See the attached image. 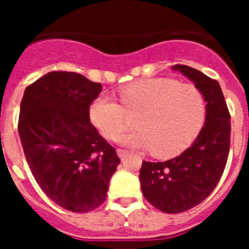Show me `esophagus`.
I'll use <instances>...</instances> for the list:
<instances>
[{
    "instance_id": "esophagus-1",
    "label": "esophagus",
    "mask_w": 249,
    "mask_h": 249,
    "mask_svg": "<svg viewBox=\"0 0 249 249\" xmlns=\"http://www.w3.org/2000/svg\"><path fill=\"white\" fill-rule=\"evenodd\" d=\"M117 155H118V157L121 158V160H123V158L128 155V152L124 151V149H117Z\"/></svg>"
}]
</instances>
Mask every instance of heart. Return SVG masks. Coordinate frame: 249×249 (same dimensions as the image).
<instances>
[{"label": "heart", "mask_w": 249, "mask_h": 249, "mask_svg": "<svg viewBox=\"0 0 249 249\" xmlns=\"http://www.w3.org/2000/svg\"><path fill=\"white\" fill-rule=\"evenodd\" d=\"M122 106L102 93L89 105V120L106 138L114 140L131 124L138 128L120 138L123 146L151 149L157 157H169L186 148L199 131L206 102L198 87L167 77L143 78L118 91Z\"/></svg>", "instance_id": "1"}]
</instances>
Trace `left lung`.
<instances>
[{
  "instance_id": "left-lung-1",
  "label": "left lung",
  "mask_w": 249,
  "mask_h": 249,
  "mask_svg": "<svg viewBox=\"0 0 249 249\" xmlns=\"http://www.w3.org/2000/svg\"><path fill=\"white\" fill-rule=\"evenodd\" d=\"M202 92L204 124L192 146L166 162H142L141 190L144 198L164 213H181L203 202L223 175L231 143V116L221 86L196 68L176 65Z\"/></svg>"
}]
</instances>
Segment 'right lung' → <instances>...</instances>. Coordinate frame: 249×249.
<instances>
[{"label": "right lung", "instance_id": "add662e5", "mask_svg": "<svg viewBox=\"0 0 249 249\" xmlns=\"http://www.w3.org/2000/svg\"><path fill=\"white\" fill-rule=\"evenodd\" d=\"M101 83L74 72H48L25 89L18 135L41 190L67 211L86 213L106 201L120 164L116 149L89 122Z\"/></svg>", "mask_w": 249, "mask_h": 249}]
</instances>
